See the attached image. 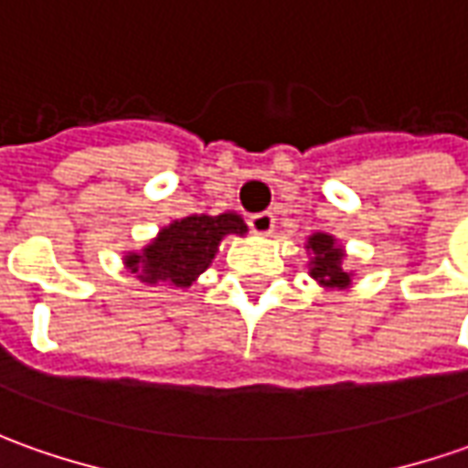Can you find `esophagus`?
I'll return each instance as SVG.
<instances>
[{"mask_svg":"<svg viewBox=\"0 0 468 468\" xmlns=\"http://www.w3.org/2000/svg\"><path fill=\"white\" fill-rule=\"evenodd\" d=\"M274 215L271 212H256V215H250L248 218V225H250V230L256 235H271L274 230Z\"/></svg>","mask_w":468,"mask_h":468,"instance_id":"1","label":"esophagus"}]
</instances>
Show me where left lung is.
<instances>
[{
	"mask_svg": "<svg viewBox=\"0 0 468 468\" xmlns=\"http://www.w3.org/2000/svg\"><path fill=\"white\" fill-rule=\"evenodd\" d=\"M307 253H310V276L323 289H351L354 271L346 269V248L338 238L330 233H313L307 238Z\"/></svg>",
	"mask_w": 468,
	"mask_h": 468,
	"instance_id": "8db88e82",
	"label": "left lung"
}]
</instances>
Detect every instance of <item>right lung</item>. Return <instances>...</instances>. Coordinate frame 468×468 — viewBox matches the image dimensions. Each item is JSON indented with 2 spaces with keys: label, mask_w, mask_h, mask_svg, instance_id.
Listing matches in <instances>:
<instances>
[{
  "label": "right lung",
  "mask_w": 468,
  "mask_h": 468,
  "mask_svg": "<svg viewBox=\"0 0 468 468\" xmlns=\"http://www.w3.org/2000/svg\"><path fill=\"white\" fill-rule=\"evenodd\" d=\"M248 225L238 212L189 215L164 225L141 250H127L125 269L148 287H192L209 269L228 235H246Z\"/></svg>",
  "instance_id": "obj_1"
}]
</instances>
